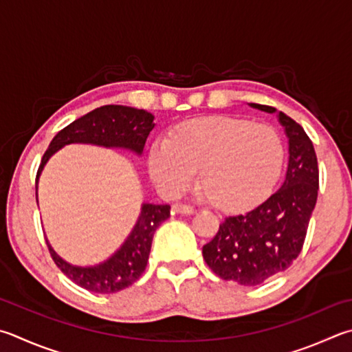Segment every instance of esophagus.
Masks as SVG:
<instances>
[{
	"instance_id": "34e87169",
	"label": "esophagus",
	"mask_w": 352,
	"mask_h": 352,
	"mask_svg": "<svg viewBox=\"0 0 352 352\" xmlns=\"http://www.w3.org/2000/svg\"><path fill=\"white\" fill-rule=\"evenodd\" d=\"M174 209L177 210L178 214H186V215H190V214H195L197 212V210L192 206H189V204H183V203H177L175 206H174Z\"/></svg>"
}]
</instances>
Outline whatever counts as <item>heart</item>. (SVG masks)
<instances>
[{"mask_svg":"<svg viewBox=\"0 0 352 352\" xmlns=\"http://www.w3.org/2000/svg\"><path fill=\"white\" fill-rule=\"evenodd\" d=\"M285 162L274 127L214 115L178 123L149 152V174L168 195H180L194 180L223 210H245L271 192Z\"/></svg>","mask_w":352,"mask_h":352,"instance_id":"b5f03b06","label":"heart"}]
</instances>
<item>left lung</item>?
I'll return each instance as SVG.
<instances>
[{
  "mask_svg": "<svg viewBox=\"0 0 352 352\" xmlns=\"http://www.w3.org/2000/svg\"><path fill=\"white\" fill-rule=\"evenodd\" d=\"M252 107L274 113L276 107ZM278 120L289 138L286 178L257 208L226 217L219 232L203 246V258L217 276L243 286H257L283 272L302 252L318 190L314 146L303 127L283 112Z\"/></svg>",
  "mask_w": 352,
  "mask_h": 352,
  "instance_id": "1",
  "label": "left lung"
}]
</instances>
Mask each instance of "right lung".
I'll use <instances>...</instances> for the list:
<instances>
[{
	"mask_svg": "<svg viewBox=\"0 0 352 352\" xmlns=\"http://www.w3.org/2000/svg\"><path fill=\"white\" fill-rule=\"evenodd\" d=\"M154 126V115L127 106L107 104L82 115L81 118L61 129L50 142L36 172L35 190L38 189V177H40L44 164L63 146L70 143H89L104 146V148L131 149L135 154L142 155L146 138L149 137ZM169 204L144 203L137 225L123 243V246L109 260L97 266L82 267L70 265L60 255H56L47 240L46 243L55 265L74 283L98 294L118 292L135 283L144 272L155 229L166 219H169Z\"/></svg>",
	"mask_w": 352,
	"mask_h": 352,
	"instance_id": "obj_1",
	"label": "right lung"
}]
</instances>
